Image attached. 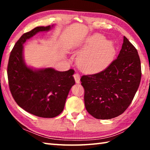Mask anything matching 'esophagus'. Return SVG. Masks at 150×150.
Wrapping results in <instances>:
<instances>
[{"instance_id": "1", "label": "esophagus", "mask_w": 150, "mask_h": 150, "mask_svg": "<svg viewBox=\"0 0 150 150\" xmlns=\"http://www.w3.org/2000/svg\"><path fill=\"white\" fill-rule=\"evenodd\" d=\"M73 77L75 80L76 83H79L80 82V75L78 73H75L74 75H73Z\"/></svg>"}]
</instances>
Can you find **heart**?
Returning a JSON list of instances; mask_svg holds the SVG:
<instances>
[{
  "label": "heart",
  "mask_w": 150,
  "mask_h": 150,
  "mask_svg": "<svg viewBox=\"0 0 150 150\" xmlns=\"http://www.w3.org/2000/svg\"><path fill=\"white\" fill-rule=\"evenodd\" d=\"M116 53L115 43L105 40L103 35L96 34L88 40L79 63L85 71L96 72L106 68L112 62Z\"/></svg>",
  "instance_id": "obj_1"
}]
</instances>
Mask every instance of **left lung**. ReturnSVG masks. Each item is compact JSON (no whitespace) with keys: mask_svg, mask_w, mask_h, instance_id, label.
Masks as SVG:
<instances>
[{"mask_svg":"<svg viewBox=\"0 0 150 150\" xmlns=\"http://www.w3.org/2000/svg\"><path fill=\"white\" fill-rule=\"evenodd\" d=\"M142 77L138 51L124 36L122 49L105 69L83 75L85 108L96 119H110L120 115L132 101Z\"/></svg>","mask_w":150,"mask_h":150,"instance_id":"obj_1","label":"left lung"}]
</instances>
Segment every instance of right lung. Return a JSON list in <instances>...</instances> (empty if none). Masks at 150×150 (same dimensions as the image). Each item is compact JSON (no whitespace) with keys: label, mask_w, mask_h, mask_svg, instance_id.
Here are the masks:
<instances>
[{"label":"right lung","mask_w":150,"mask_h":150,"mask_svg":"<svg viewBox=\"0 0 150 150\" xmlns=\"http://www.w3.org/2000/svg\"><path fill=\"white\" fill-rule=\"evenodd\" d=\"M50 28V26H39L24 33L12 50L7 67L9 88L15 102L28 112L42 118H54L62 113L69 90L75 83L73 69L34 71L25 65L22 56L25 42Z\"/></svg>","instance_id":"add662e5"}]
</instances>
